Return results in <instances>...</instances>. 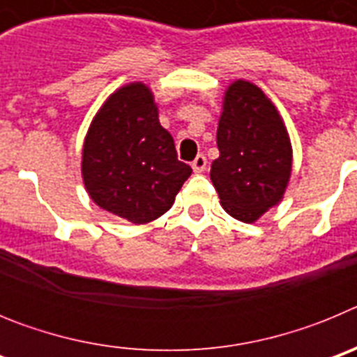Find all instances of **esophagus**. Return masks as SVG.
Masks as SVG:
<instances>
[{
  "mask_svg": "<svg viewBox=\"0 0 357 357\" xmlns=\"http://www.w3.org/2000/svg\"><path fill=\"white\" fill-rule=\"evenodd\" d=\"M206 166H207V159L206 155H202V153L195 157V160L191 162V168H193L195 173H202L204 169H206Z\"/></svg>",
  "mask_w": 357,
  "mask_h": 357,
  "instance_id": "obj_1",
  "label": "esophagus"
}]
</instances>
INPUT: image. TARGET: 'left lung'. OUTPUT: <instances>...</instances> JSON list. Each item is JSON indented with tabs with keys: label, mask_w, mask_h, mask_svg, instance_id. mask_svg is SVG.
<instances>
[{
	"label": "left lung",
	"mask_w": 357,
	"mask_h": 357,
	"mask_svg": "<svg viewBox=\"0 0 357 357\" xmlns=\"http://www.w3.org/2000/svg\"><path fill=\"white\" fill-rule=\"evenodd\" d=\"M216 144L220 157L213 160L211 181L220 204L239 222L254 223L280 202L293 159L284 123L257 85H229Z\"/></svg>",
	"instance_id": "1"
}]
</instances>
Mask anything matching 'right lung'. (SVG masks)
Returning a JSON list of instances; mask_svg holds the SVG:
<instances>
[{
	"label": "right lung",
	"mask_w": 357,
	"mask_h": 357,
	"mask_svg": "<svg viewBox=\"0 0 357 357\" xmlns=\"http://www.w3.org/2000/svg\"><path fill=\"white\" fill-rule=\"evenodd\" d=\"M191 175L141 82L107 98L85 135L82 176L96 206L132 223L162 216Z\"/></svg>",
	"instance_id": "obj_1"
}]
</instances>
